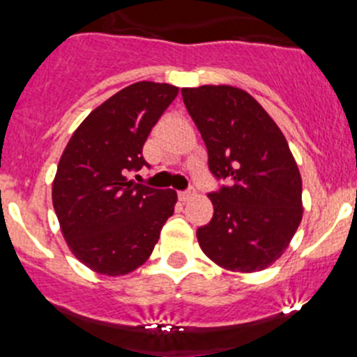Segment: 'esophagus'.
<instances>
[{"mask_svg": "<svg viewBox=\"0 0 357 357\" xmlns=\"http://www.w3.org/2000/svg\"><path fill=\"white\" fill-rule=\"evenodd\" d=\"M193 197H195V188H188L184 189V191H178V198H181L182 202L191 200Z\"/></svg>", "mask_w": 357, "mask_h": 357, "instance_id": "1", "label": "esophagus"}]
</instances>
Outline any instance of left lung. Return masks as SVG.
Masks as SVG:
<instances>
[{
	"label": "left lung",
	"mask_w": 357,
	"mask_h": 357,
	"mask_svg": "<svg viewBox=\"0 0 357 357\" xmlns=\"http://www.w3.org/2000/svg\"><path fill=\"white\" fill-rule=\"evenodd\" d=\"M220 182L214 214L197 230L204 254L234 272L277 261L302 220V178L282 135L257 100L230 85L182 89Z\"/></svg>",
	"instance_id": "left-lung-1"
}]
</instances>
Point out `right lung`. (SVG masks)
Here are the masks:
<instances>
[{
	"label": "right lung",
	"mask_w": 357,
	"mask_h": 357,
	"mask_svg": "<svg viewBox=\"0 0 357 357\" xmlns=\"http://www.w3.org/2000/svg\"><path fill=\"white\" fill-rule=\"evenodd\" d=\"M176 94L169 84L128 85L82 121L62 153L53 207L73 254L94 272L125 275L141 266L173 214V189L128 176L148 166V134Z\"/></svg>",
	"instance_id": "right-lung-1"
}]
</instances>
